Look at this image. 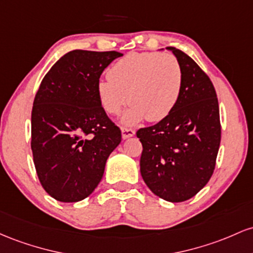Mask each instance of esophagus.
Returning a JSON list of instances; mask_svg holds the SVG:
<instances>
[{
	"label": "esophagus",
	"mask_w": 253,
	"mask_h": 253,
	"mask_svg": "<svg viewBox=\"0 0 253 253\" xmlns=\"http://www.w3.org/2000/svg\"><path fill=\"white\" fill-rule=\"evenodd\" d=\"M134 135H135V130L129 129V127H122V137H123L124 140H126V138L129 137H132Z\"/></svg>",
	"instance_id": "1"
}]
</instances>
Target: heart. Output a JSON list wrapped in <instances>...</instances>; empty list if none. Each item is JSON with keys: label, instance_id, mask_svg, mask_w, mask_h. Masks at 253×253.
Segmentation results:
<instances>
[{"label": "heart", "instance_id": "obj_1", "mask_svg": "<svg viewBox=\"0 0 253 253\" xmlns=\"http://www.w3.org/2000/svg\"><path fill=\"white\" fill-rule=\"evenodd\" d=\"M107 80L96 84L101 106L118 115L124 105H131L122 117L126 126L147 118L159 122L173 111L180 98L183 70L171 53L131 52L110 68Z\"/></svg>", "mask_w": 253, "mask_h": 253}]
</instances>
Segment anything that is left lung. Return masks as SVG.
Here are the masks:
<instances>
[{"label": "left lung", "mask_w": 253, "mask_h": 253, "mask_svg": "<svg viewBox=\"0 0 253 253\" xmlns=\"http://www.w3.org/2000/svg\"><path fill=\"white\" fill-rule=\"evenodd\" d=\"M183 70L180 98L155 126L136 132L142 147L140 171L154 195L184 202L202 190L212 175L221 141L218 101L211 79L190 56L167 47Z\"/></svg>", "instance_id": "8db88e82"}]
</instances>
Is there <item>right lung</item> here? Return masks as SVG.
I'll list each match as a JSON object with an SVG mask.
<instances>
[{
    "label": "right lung",
    "instance_id": "add662e5",
    "mask_svg": "<svg viewBox=\"0 0 253 253\" xmlns=\"http://www.w3.org/2000/svg\"><path fill=\"white\" fill-rule=\"evenodd\" d=\"M117 51L73 50L42 79L31 118V148L45 191L59 202H79L94 191L121 129L107 117L96 84Z\"/></svg>",
    "mask_w": 253,
    "mask_h": 253
}]
</instances>
